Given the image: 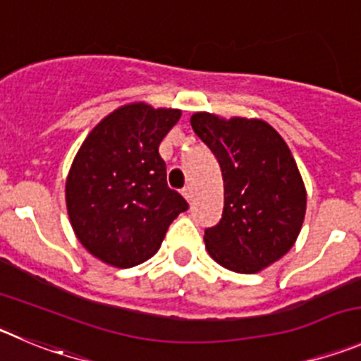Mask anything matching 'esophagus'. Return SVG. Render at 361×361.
<instances>
[{
  "label": "esophagus",
  "instance_id": "1",
  "mask_svg": "<svg viewBox=\"0 0 361 361\" xmlns=\"http://www.w3.org/2000/svg\"><path fill=\"white\" fill-rule=\"evenodd\" d=\"M183 197L186 198L188 202H191V197H193V193H191V188L190 186L184 188V190H183Z\"/></svg>",
  "mask_w": 361,
  "mask_h": 361
}]
</instances>
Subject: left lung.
I'll use <instances>...</instances> for the list:
<instances>
[{"instance_id":"left-lung-1","label":"left lung","mask_w":361,"mask_h":361,"mask_svg":"<svg viewBox=\"0 0 361 361\" xmlns=\"http://www.w3.org/2000/svg\"><path fill=\"white\" fill-rule=\"evenodd\" d=\"M195 134L218 159L224 213L204 234L224 269L257 274L295 245L306 214V186L279 132L259 118L191 116Z\"/></svg>"}]
</instances>
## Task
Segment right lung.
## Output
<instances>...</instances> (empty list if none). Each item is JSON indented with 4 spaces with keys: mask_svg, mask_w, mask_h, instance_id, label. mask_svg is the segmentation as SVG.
Segmentation results:
<instances>
[{
    "mask_svg": "<svg viewBox=\"0 0 361 361\" xmlns=\"http://www.w3.org/2000/svg\"><path fill=\"white\" fill-rule=\"evenodd\" d=\"M180 109L132 102L114 109L78 148L66 177V207L84 249L116 269L150 259L188 202L166 184L159 155Z\"/></svg>",
    "mask_w": 361,
    "mask_h": 361,
    "instance_id": "right-lung-1",
    "label": "right lung"
}]
</instances>
